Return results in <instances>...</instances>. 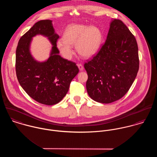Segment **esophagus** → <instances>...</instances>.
<instances>
[{"label":"esophagus","instance_id":"esophagus-1","mask_svg":"<svg viewBox=\"0 0 157 157\" xmlns=\"http://www.w3.org/2000/svg\"><path fill=\"white\" fill-rule=\"evenodd\" d=\"M77 66H78V67L79 68V70H80V71H83V66L82 64L79 63V64L77 65Z\"/></svg>","mask_w":157,"mask_h":157}]
</instances>
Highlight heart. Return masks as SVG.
Returning <instances> with one entry per match:
<instances>
[{"instance_id":"1","label":"heart","mask_w":157,"mask_h":157,"mask_svg":"<svg viewBox=\"0 0 157 157\" xmlns=\"http://www.w3.org/2000/svg\"><path fill=\"white\" fill-rule=\"evenodd\" d=\"M103 40V33L98 27L89 25L71 24L66 28L62 40L57 42V47L65 58L70 59L73 54L71 46L75 45L79 54L89 58L99 51Z\"/></svg>"}]
</instances>
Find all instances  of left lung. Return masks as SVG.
<instances>
[{"mask_svg": "<svg viewBox=\"0 0 157 157\" xmlns=\"http://www.w3.org/2000/svg\"><path fill=\"white\" fill-rule=\"evenodd\" d=\"M84 67L88 75L86 90L94 101L111 103L127 93L138 71V49L121 21L112 20L105 44Z\"/></svg>", "mask_w": 157, "mask_h": 157, "instance_id": "1", "label": "left lung"}]
</instances>
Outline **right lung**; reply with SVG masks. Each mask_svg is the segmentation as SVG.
Masks as SVG:
<instances>
[{
	"label": "right lung",
	"instance_id": "add662e5",
	"mask_svg": "<svg viewBox=\"0 0 157 157\" xmlns=\"http://www.w3.org/2000/svg\"><path fill=\"white\" fill-rule=\"evenodd\" d=\"M37 35L48 37L53 45L50 56L45 62L35 60L30 52L32 37ZM59 38L52 21H40L21 37L16 49V71L21 86L33 99L46 105H56L63 98L79 71L75 63L59 54Z\"/></svg>",
	"mask_w": 157,
	"mask_h": 157
}]
</instances>
